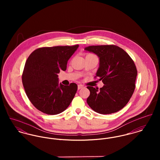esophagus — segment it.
<instances>
[{
	"label": "esophagus",
	"mask_w": 160,
	"mask_h": 160,
	"mask_svg": "<svg viewBox=\"0 0 160 160\" xmlns=\"http://www.w3.org/2000/svg\"><path fill=\"white\" fill-rule=\"evenodd\" d=\"M84 86H83V85H82V84H79L78 86V89H82V88H83Z\"/></svg>",
	"instance_id": "obj_1"
}]
</instances>
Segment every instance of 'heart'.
I'll use <instances>...</instances> for the list:
<instances>
[{
  "instance_id": "1",
  "label": "heart",
  "mask_w": 160,
  "mask_h": 160,
  "mask_svg": "<svg viewBox=\"0 0 160 160\" xmlns=\"http://www.w3.org/2000/svg\"><path fill=\"white\" fill-rule=\"evenodd\" d=\"M89 56H95V55H94L93 54H92V53H88V54L86 55V57H89Z\"/></svg>"
}]
</instances>
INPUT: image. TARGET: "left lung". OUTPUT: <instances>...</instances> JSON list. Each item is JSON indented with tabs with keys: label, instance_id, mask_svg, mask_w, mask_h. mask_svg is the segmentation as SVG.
<instances>
[{
	"label": "left lung",
	"instance_id": "left-lung-1",
	"mask_svg": "<svg viewBox=\"0 0 160 160\" xmlns=\"http://www.w3.org/2000/svg\"><path fill=\"white\" fill-rule=\"evenodd\" d=\"M85 50L100 58L96 73L105 84L102 88H87L90 95L87 103L100 114H111L123 108L131 98L136 88L137 71L133 60L122 48L115 45L91 46Z\"/></svg>",
	"mask_w": 160,
	"mask_h": 160
}]
</instances>
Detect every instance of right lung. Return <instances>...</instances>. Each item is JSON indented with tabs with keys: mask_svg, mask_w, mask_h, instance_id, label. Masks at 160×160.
I'll list each match as a JSON object with an SVG mask.
<instances>
[{
	"mask_svg": "<svg viewBox=\"0 0 160 160\" xmlns=\"http://www.w3.org/2000/svg\"><path fill=\"white\" fill-rule=\"evenodd\" d=\"M79 45L41 47L28 58L22 74L27 97L38 110L57 114L68 107L78 89L76 83L58 86V73L65 71L68 60Z\"/></svg>",
	"mask_w": 160,
	"mask_h": 160,
	"instance_id": "right-lung-1",
	"label": "right lung"
}]
</instances>
